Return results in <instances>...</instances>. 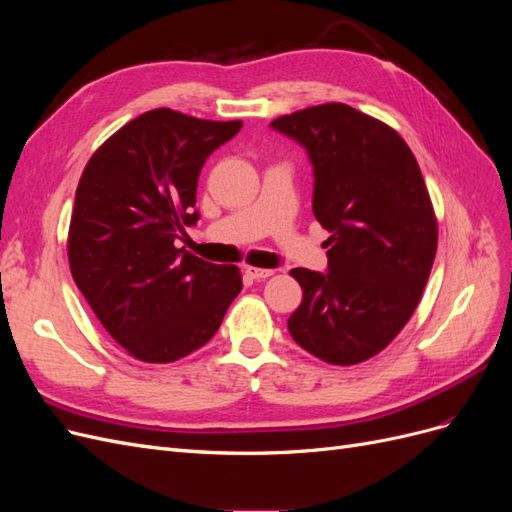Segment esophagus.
I'll return each instance as SVG.
<instances>
[{
    "mask_svg": "<svg viewBox=\"0 0 512 512\" xmlns=\"http://www.w3.org/2000/svg\"><path fill=\"white\" fill-rule=\"evenodd\" d=\"M245 275H247V277H252V280H256V282H262V280H267V277H271V275H273V269L247 267V269H245Z\"/></svg>",
    "mask_w": 512,
    "mask_h": 512,
    "instance_id": "34e87169",
    "label": "esophagus"
}]
</instances>
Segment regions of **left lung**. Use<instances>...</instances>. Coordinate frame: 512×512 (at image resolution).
Segmentation results:
<instances>
[{"label":"left lung","mask_w":512,"mask_h":512,"mask_svg":"<svg viewBox=\"0 0 512 512\" xmlns=\"http://www.w3.org/2000/svg\"><path fill=\"white\" fill-rule=\"evenodd\" d=\"M307 149L314 215L331 232L329 271L292 269L303 301L294 342L331 365L363 363L389 346L423 297L438 222L414 153L391 126L329 102L271 121Z\"/></svg>","instance_id":"left-lung-1"}]
</instances>
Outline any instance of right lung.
I'll return each instance as SVG.
<instances>
[{
  "label": "right lung",
  "instance_id": "add662e5",
  "mask_svg": "<svg viewBox=\"0 0 512 512\" xmlns=\"http://www.w3.org/2000/svg\"><path fill=\"white\" fill-rule=\"evenodd\" d=\"M243 121L153 108L89 158L76 188L68 260L76 286L115 342L145 363L205 346L241 292L235 265L177 247L198 220V175Z\"/></svg>",
  "mask_w": 512,
  "mask_h": 512
}]
</instances>
